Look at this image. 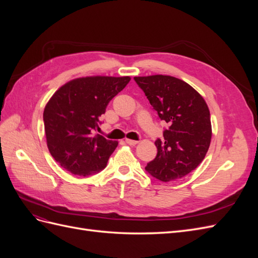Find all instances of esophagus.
Segmentation results:
<instances>
[{"instance_id": "esophagus-1", "label": "esophagus", "mask_w": 258, "mask_h": 258, "mask_svg": "<svg viewBox=\"0 0 258 258\" xmlns=\"http://www.w3.org/2000/svg\"><path fill=\"white\" fill-rule=\"evenodd\" d=\"M126 143L129 144V145H137L138 144V141H136V140H131V139H126Z\"/></svg>"}]
</instances>
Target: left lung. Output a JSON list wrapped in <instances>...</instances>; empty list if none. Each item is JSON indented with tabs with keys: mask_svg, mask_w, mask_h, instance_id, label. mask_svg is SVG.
Listing matches in <instances>:
<instances>
[{
	"mask_svg": "<svg viewBox=\"0 0 258 258\" xmlns=\"http://www.w3.org/2000/svg\"><path fill=\"white\" fill-rule=\"evenodd\" d=\"M161 120L170 124L163 139L156 140V158L146 171L162 182L178 179L205 159L212 138L208 104L189 84L170 75L136 76Z\"/></svg>",
	"mask_w": 258,
	"mask_h": 258,
	"instance_id": "obj_1",
	"label": "left lung"
}]
</instances>
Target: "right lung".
<instances>
[{"label":"right lung","instance_id":"right-lung-1","mask_svg":"<svg viewBox=\"0 0 258 258\" xmlns=\"http://www.w3.org/2000/svg\"><path fill=\"white\" fill-rule=\"evenodd\" d=\"M130 76H86L62 85L44 108L49 153L72 174L87 176L106 167L117 141L93 136L108 102L130 82Z\"/></svg>","mask_w":258,"mask_h":258}]
</instances>
